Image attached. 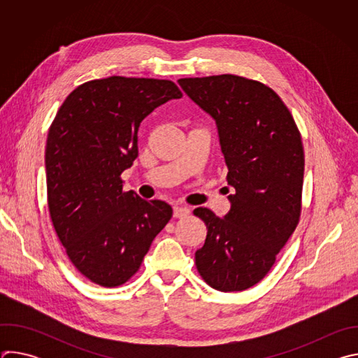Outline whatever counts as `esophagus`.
Masks as SVG:
<instances>
[{
    "instance_id": "1",
    "label": "esophagus",
    "mask_w": 358,
    "mask_h": 358,
    "mask_svg": "<svg viewBox=\"0 0 358 358\" xmlns=\"http://www.w3.org/2000/svg\"><path fill=\"white\" fill-rule=\"evenodd\" d=\"M191 210L188 207H181V206H176L174 207V218H184L187 215H189Z\"/></svg>"
}]
</instances>
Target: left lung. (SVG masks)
<instances>
[{"label": "left lung", "mask_w": 358, "mask_h": 358, "mask_svg": "<svg viewBox=\"0 0 358 358\" xmlns=\"http://www.w3.org/2000/svg\"><path fill=\"white\" fill-rule=\"evenodd\" d=\"M182 90L218 126L228 167L231 210L194 215L207 225L195 252L201 278L220 292L259 283L294 232L301 214L304 151L300 131L269 86L236 75L178 79Z\"/></svg>", "instance_id": "left-lung-1"}]
</instances>
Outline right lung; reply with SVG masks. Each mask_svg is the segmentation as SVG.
I'll return each instance as SVG.
<instances>
[{"mask_svg": "<svg viewBox=\"0 0 358 358\" xmlns=\"http://www.w3.org/2000/svg\"><path fill=\"white\" fill-rule=\"evenodd\" d=\"M181 96L167 79H94L69 93L49 127L50 221L73 266L96 285L126 283L173 217L167 202L123 191L120 176L138 156L141 120Z\"/></svg>", "mask_w": 358, "mask_h": 358, "instance_id": "right-lung-1", "label": "right lung"}]
</instances>
